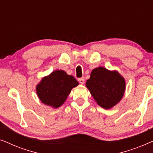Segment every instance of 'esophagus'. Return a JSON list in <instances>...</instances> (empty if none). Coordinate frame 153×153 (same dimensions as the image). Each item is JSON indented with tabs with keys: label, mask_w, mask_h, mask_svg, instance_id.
<instances>
[{
	"label": "esophagus",
	"mask_w": 153,
	"mask_h": 153,
	"mask_svg": "<svg viewBox=\"0 0 153 153\" xmlns=\"http://www.w3.org/2000/svg\"><path fill=\"white\" fill-rule=\"evenodd\" d=\"M78 81H79V82L81 83V84H84V83H85V79H84V77H82V78L79 79Z\"/></svg>",
	"instance_id": "34e87169"
}]
</instances>
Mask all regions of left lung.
<instances>
[{
  "instance_id": "obj_1",
  "label": "left lung",
  "mask_w": 153,
  "mask_h": 153,
  "mask_svg": "<svg viewBox=\"0 0 153 153\" xmlns=\"http://www.w3.org/2000/svg\"><path fill=\"white\" fill-rule=\"evenodd\" d=\"M85 86L98 105L104 109H110L122 100L126 83L118 71L99 67L92 70Z\"/></svg>"
}]
</instances>
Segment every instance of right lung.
I'll return each instance as SVG.
<instances>
[{
    "mask_svg": "<svg viewBox=\"0 0 153 153\" xmlns=\"http://www.w3.org/2000/svg\"><path fill=\"white\" fill-rule=\"evenodd\" d=\"M78 85V81L72 75L56 70L37 83L36 93L43 104L57 108L64 104L72 89Z\"/></svg>",
    "mask_w": 153,
    "mask_h": 153,
    "instance_id": "1",
    "label": "right lung"
}]
</instances>
